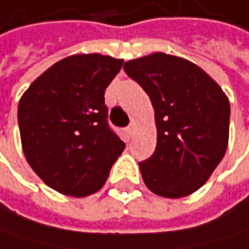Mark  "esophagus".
Returning a JSON list of instances; mask_svg holds the SVG:
<instances>
[{
    "label": "esophagus",
    "instance_id": "obj_1",
    "mask_svg": "<svg viewBox=\"0 0 249 249\" xmlns=\"http://www.w3.org/2000/svg\"><path fill=\"white\" fill-rule=\"evenodd\" d=\"M127 134H129L130 137L135 134V124H130V126L127 127Z\"/></svg>",
    "mask_w": 249,
    "mask_h": 249
}]
</instances>
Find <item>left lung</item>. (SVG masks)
I'll return each instance as SVG.
<instances>
[{"mask_svg": "<svg viewBox=\"0 0 249 249\" xmlns=\"http://www.w3.org/2000/svg\"><path fill=\"white\" fill-rule=\"evenodd\" d=\"M123 69L149 94L155 109L156 149L140 162L145 186L165 198L191 196L227 150L229 97L201 67L170 53L129 60Z\"/></svg>", "mask_w": 249, "mask_h": 249, "instance_id": "obj_1", "label": "left lung"}]
</instances>
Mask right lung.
Segmentation results:
<instances>
[{
	"mask_svg": "<svg viewBox=\"0 0 249 249\" xmlns=\"http://www.w3.org/2000/svg\"><path fill=\"white\" fill-rule=\"evenodd\" d=\"M123 60L102 53L66 57L22 94L18 123L30 167L52 189L87 197L107 182L124 142L108 127L105 90Z\"/></svg>",
	"mask_w": 249,
	"mask_h": 249,
	"instance_id": "add662e5",
	"label": "right lung"
}]
</instances>
